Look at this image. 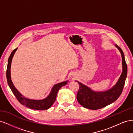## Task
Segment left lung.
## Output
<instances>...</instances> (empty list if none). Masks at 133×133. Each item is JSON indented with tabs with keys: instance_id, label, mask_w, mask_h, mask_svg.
Wrapping results in <instances>:
<instances>
[{
	"instance_id": "obj_1",
	"label": "left lung",
	"mask_w": 133,
	"mask_h": 133,
	"mask_svg": "<svg viewBox=\"0 0 133 133\" xmlns=\"http://www.w3.org/2000/svg\"><path fill=\"white\" fill-rule=\"evenodd\" d=\"M122 54L123 71L116 85L111 89L104 92H95L89 88L77 82L79 88L76 98L79 104L83 107L91 110H97L105 107L114 103L121 95L127 76V65L123 50L115 45Z\"/></svg>"
}]
</instances>
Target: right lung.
Listing matches in <instances>:
<instances>
[{"mask_svg":"<svg viewBox=\"0 0 133 133\" xmlns=\"http://www.w3.org/2000/svg\"><path fill=\"white\" fill-rule=\"evenodd\" d=\"M17 48L15 49L11 52L10 55L9 56L6 72L7 82L10 88V89L11 90L12 92H13V93L15 95L16 98L18 100V102L21 104H22V105H25L29 108L32 109L39 110L48 109L50 108L52 106V105H53L54 102L55 101L56 97H57V95L59 90L62 87L65 85L67 84L68 81L55 84L53 87V89H52L50 94L45 99H43L42 100H35L29 99L24 97V96L22 95H21V94H20L19 91L16 89V88H15L13 83L11 82L10 77V66L11 60L15 52L17 50Z\"/></svg>","mask_w":133,"mask_h":133,"instance_id":"add662e5","label":"right lung"}]
</instances>
